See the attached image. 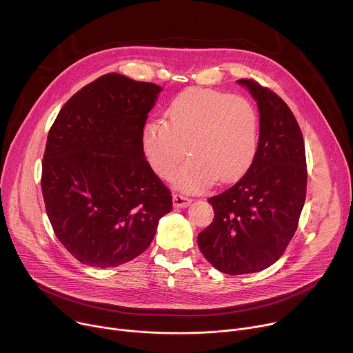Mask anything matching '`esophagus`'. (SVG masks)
Wrapping results in <instances>:
<instances>
[{
	"instance_id": "1",
	"label": "esophagus",
	"mask_w": 353,
	"mask_h": 353,
	"mask_svg": "<svg viewBox=\"0 0 353 353\" xmlns=\"http://www.w3.org/2000/svg\"><path fill=\"white\" fill-rule=\"evenodd\" d=\"M191 204V198L184 194H173V205L177 208H185Z\"/></svg>"
}]
</instances>
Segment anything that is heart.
<instances>
[{"instance_id":"heart-1","label":"heart","mask_w":353,"mask_h":353,"mask_svg":"<svg viewBox=\"0 0 353 353\" xmlns=\"http://www.w3.org/2000/svg\"><path fill=\"white\" fill-rule=\"evenodd\" d=\"M166 123L148 121L142 148L155 173L169 179L187 154L174 181L184 190L232 183L247 173L257 154L259 120L247 100L208 89L177 94L165 112Z\"/></svg>"}]
</instances>
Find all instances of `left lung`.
I'll list each match as a JSON object with an SVG mask.
<instances>
[{"label": "left lung", "instance_id": "1", "mask_svg": "<svg viewBox=\"0 0 353 353\" xmlns=\"http://www.w3.org/2000/svg\"><path fill=\"white\" fill-rule=\"evenodd\" d=\"M260 112L257 154L247 173L208 203L212 223L196 237L221 272H259L283 254L305 205L307 169L300 127L283 100L253 79H239Z\"/></svg>", "mask_w": 353, "mask_h": 353}]
</instances>
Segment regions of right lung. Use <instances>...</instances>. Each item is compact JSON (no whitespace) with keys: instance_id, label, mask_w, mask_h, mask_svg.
I'll use <instances>...</instances> for the list:
<instances>
[{"instance_id":"right-lung-1","label":"right lung","mask_w":353,"mask_h":353,"mask_svg":"<svg viewBox=\"0 0 353 353\" xmlns=\"http://www.w3.org/2000/svg\"><path fill=\"white\" fill-rule=\"evenodd\" d=\"M161 86L112 72L78 90L48 131L47 216L82 264L117 267L152 241L172 192L145 159L142 128Z\"/></svg>"}]
</instances>
